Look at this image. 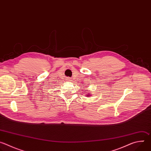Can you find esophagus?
<instances>
[{"label":"esophagus","instance_id":"1","mask_svg":"<svg viewBox=\"0 0 151 151\" xmlns=\"http://www.w3.org/2000/svg\"><path fill=\"white\" fill-rule=\"evenodd\" d=\"M66 80L68 81H72V79H71V78H67Z\"/></svg>","mask_w":151,"mask_h":151}]
</instances>
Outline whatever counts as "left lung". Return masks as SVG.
<instances>
[{"label":"left lung","instance_id":"8db88e82","mask_svg":"<svg viewBox=\"0 0 151 151\" xmlns=\"http://www.w3.org/2000/svg\"><path fill=\"white\" fill-rule=\"evenodd\" d=\"M89 96H91V94H89V95H87V97H89Z\"/></svg>","mask_w":151,"mask_h":151}]
</instances>
